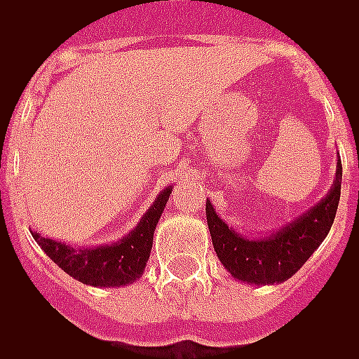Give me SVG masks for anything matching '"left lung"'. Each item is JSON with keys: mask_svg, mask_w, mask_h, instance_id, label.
<instances>
[{"mask_svg": "<svg viewBox=\"0 0 359 359\" xmlns=\"http://www.w3.org/2000/svg\"><path fill=\"white\" fill-rule=\"evenodd\" d=\"M342 189V162L338 158L330 191L300 217L266 237H247L219 217L208 199L205 215L213 249L233 278L247 285H280L297 273L330 231Z\"/></svg>", "mask_w": 359, "mask_h": 359, "instance_id": "left-lung-1", "label": "left lung"}]
</instances>
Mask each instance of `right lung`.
I'll list each match as a JSON object with an SVG mask.
<instances>
[{
	"label": "right lung",
	"mask_w": 359,
	"mask_h": 359,
	"mask_svg": "<svg viewBox=\"0 0 359 359\" xmlns=\"http://www.w3.org/2000/svg\"><path fill=\"white\" fill-rule=\"evenodd\" d=\"M172 185L160 191L148 211L142 215L138 225L122 239L110 245L98 247H73L67 243L41 237L37 231H31L33 239L47 252L50 261L59 264L67 275L79 283L98 288L128 286L144 275L146 263L150 259L154 231L162 217V211L170 199Z\"/></svg>",
	"instance_id": "add662e5"
}]
</instances>
